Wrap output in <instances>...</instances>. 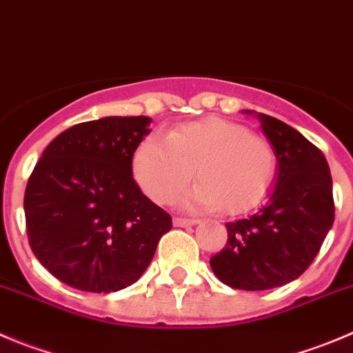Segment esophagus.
Returning a JSON list of instances; mask_svg holds the SVG:
<instances>
[{"mask_svg":"<svg viewBox=\"0 0 353 353\" xmlns=\"http://www.w3.org/2000/svg\"><path fill=\"white\" fill-rule=\"evenodd\" d=\"M196 223H199V220H196V218H183V216L173 218L174 227H190V225H196Z\"/></svg>","mask_w":353,"mask_h":353,"instance_id":"34e87169","label":"esophagus"}]
</instances>
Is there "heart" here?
Instances as JSON below:
<instances>
[{
    "instance_id": "1",
    "label": "heart",
    "mask_w": 353,
    "mask_h": 353,
    "mask_svg": "<svg viewBox=\"0 0 353 353\" xmlns=\"http://www.w3.org/2000/svg\"><path fill=\"white\" fill-rule=\"evenodd\" d=\"M277 157L270 142L246 126L221 117L183 124L166 139L149 137L133 156V174L143 192L168 204L192 180L185 196L196 208H223L244 213L268 194Z\"/></svg>"
}]
</instances>
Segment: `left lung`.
<instances>
[{
  "label": "left lung",
  "instance_id": "1",
  "mask_svg": "<svg viewBox=\"0 0 353 353\" xmlns=\"http://www.w3.org/2000/svg\"><path fill=\"white\" fill-rule=\"evenodd\" d=\"M256 117L279 161L277 182L256 213L225 223L229 239L210 260L221 283L244 291L298 279L334 221L333 180L321 149L283 121L261 112Z\"/></svg>",
  "mask_w": 353,
  "mask_h": 353
}]
</instances>
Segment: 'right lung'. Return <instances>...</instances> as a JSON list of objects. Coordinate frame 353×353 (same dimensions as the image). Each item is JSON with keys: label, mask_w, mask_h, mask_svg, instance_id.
I'll use <instances>...</instances> for the list:
<instances>
[{"label": "right lung", "mask_w": 353, "mask_h": 353, "mask_svg": "<svg viewBox=\"0 0 353 353\" xmlns=\"http://www.w3.org/2000/svg\"><path fill=\"white\" fill-rule=\"evenodd\" d=\"M149 123L114 116L74 124L36 163L23 196L29 244L67 286L90 293L132 286L171 230L170 214L132 174Z\"/></svg>", "instance_id": "right-lung-1"}]
</instances>
